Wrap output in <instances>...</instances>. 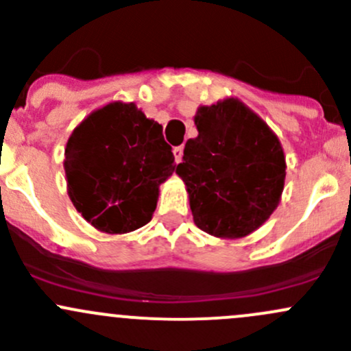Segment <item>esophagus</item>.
I'll return each instance as SVG.
<instances>
[{
  "mask_svg": "<svg viewBox=\"0 0 351 351\" xmlns=\"http://www.w3.org/2000/svg\"><path fill=\"white\" fill-rule=\"evenodd\" d=\"M173 154H175V161H176V162H182V158H183V146L173 147Z\"/></svg>",
  "mask_w": 351,
  "mask_h": 351,
  "instance_id": "1",
  "label": "esophagus"
}]
</instances>
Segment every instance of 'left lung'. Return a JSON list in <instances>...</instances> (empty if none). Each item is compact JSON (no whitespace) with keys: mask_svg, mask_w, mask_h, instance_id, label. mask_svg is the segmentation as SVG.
<instances>
[{"mask_svg":"<svg viewBox=\"0 0 351 351\" xmlns=\"http://www.w3.org/2000/svg\"><path fill=\"white\" fill-rule=\"evenodd\" d=\"M176 175L193 221L207 234L238 239L274 214L285 183V156L274 130L238 98L197 110Z\"/></svg>","mask_w":351,"mask_h":351,"instance_id":"left-lung-1","label":"left lung"}]
</instances>
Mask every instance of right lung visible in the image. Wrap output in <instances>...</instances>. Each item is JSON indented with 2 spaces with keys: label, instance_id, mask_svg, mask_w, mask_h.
Returning <instances> with one entry per match:
<instances>
[{
  "label": "right lung",
  "instance_id": "add662e5",
  "mask_svg": "<svg viewBox=\"0 0 351 351\" xmlns=\"http://www.w3.org/2000/svg\"><path fill=\"white\" fill-rule=\"evenodd\" d=\"M67 193L98 231L125 234L153 217L159 185L175 171L162 127L136 104L112 101L86 117L67 139Z\"/></svg>",
  "mask_w": 351,
  "mask_h": 351
}]
</instances>
